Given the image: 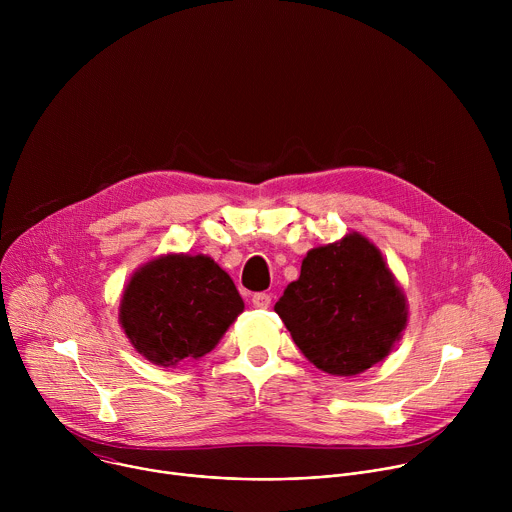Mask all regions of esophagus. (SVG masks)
I'll list each match as a JSON object with an SVG mask.
<instances>
[{
  "label": "esophagus",
  "instance_id": "34e87169",
  "mask_svg": "<svg viewBox=\"0 0 512 512\" xmlns=\"http://www.w3.org/2000/svg\"><path fill=\"white\" fill-rule=\"evenodd\" d=\"M251 304H253V308H259V310H267L269 306H271V296L269 294H255L253 296V300H251Z\"/></svg>",
  "mask_w": 512,
  "mask_h": 512
}]
</instances>
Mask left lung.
I'll return each mask as SVG.
<instances>
[{
	"label": "left lung",
	"mask_w": 512,
	"mask_h": 512,
	"mask_svg": "<svg viewBox=\"0 0 512 512\" xmlns=\"http://www.w3.org/2000/svg\"><path fill=\"white\" fill-rule=\"evenodd\" d=\"M275 312L304 356L338 377L383 360L407 324L405 296L379 249L358 233L312 249Z\"/></svg>",
	"instance_id": "8db88e82"
}]
</instances>
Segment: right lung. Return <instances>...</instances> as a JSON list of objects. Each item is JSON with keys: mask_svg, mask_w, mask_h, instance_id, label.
<instances>
[{"mask_svg": "<svg viewBox=\"0 0 512 512\" xmlns=\"http://www.w3.org/2000/svg\"><path fill=\"white\" fill-rule=\"evenodd\" d=\"M245 304L233 279L204 255H166L141 267L121 300V326L160 367L210 352Z\"/></svg>", "mask_w": 512, "mask_h": 512, "instance_id": "1", "label": "right lung"}]
</instances>
